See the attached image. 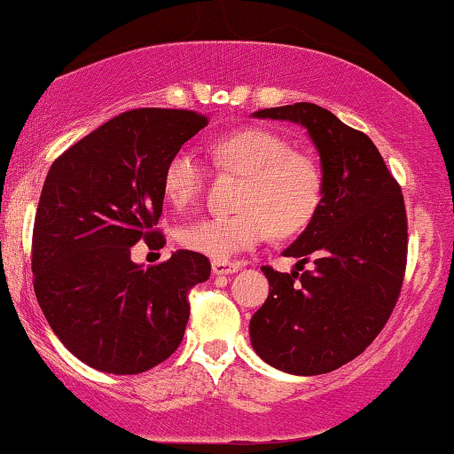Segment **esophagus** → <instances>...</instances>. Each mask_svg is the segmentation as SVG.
<instances>
[{"label": "esophagus", "instance_id": "34e87169", "mask_svg": "<svg viewBox=\"0 0 454 454\" xmlns=\"http://www.w3.org/2000/svg\"><path fill=\"white\" fill-rule=\"evenodd\" d=\"M211 270H214L215 277H223V274L239 272L240 266H239V263H231V262H214V263H211Z\"/></svg>", "mask_w": 454, "mask_h": 454}]
</instances>
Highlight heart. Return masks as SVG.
<instances>
[{"label": "heart", "instance_id": "1", "mask_svg": "<svg viewBox=\"0 0 454 454\" xmlns=\"http://www.w3.org/2000/svg\"><path fill=\"white\" fill-rule=\"evenodd\" d=\"M211 157L222 169L243 176L232 215H209L188 222L180 243L215 262H228L254 249L274 231L291 237L308 226L320 203V169L306 153L295 151L285 137L249 128L220 137ZM205 168L191 151H177L163 169V194L176 209L199 199Z\"/></svg>", "mask_w": 454, "mask_h": 454}]
</instances>
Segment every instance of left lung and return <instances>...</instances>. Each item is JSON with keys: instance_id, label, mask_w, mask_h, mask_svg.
<instances>
[{"instance_id": "obj_1", "label": "left lung", "mask_w": 454, "mask_h": 454, "mask_svg": "<svg viewBox=\"0 0 454 454\" xmlns=\"http://www.w3.org/2000/svg\"><path fill=\"white\" fill-rule=\"evenodd\" d=\"M257 119L300 123L317 146V214L283 255L314 257L306 272L263 266L268 300L249 323L251 346L274 369L323 375L363 354L386 326L406 270L403 191L363 131L312 102L263 108Z\"/></svg>"}]
</instances>
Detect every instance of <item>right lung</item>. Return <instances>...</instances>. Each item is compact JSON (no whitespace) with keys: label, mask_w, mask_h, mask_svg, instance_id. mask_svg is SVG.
<instances>
[{"label":"right lung","mask_w":454,"mask_h":454,"mask_svg":"<svg viewBox=\"0 0 454 454\" xmlns=\"http://www.w3.org/2000/svg\"><path fill=\"white\" fill-rule=\"evenodd\" d=\"M209 123L177 108H134L51 163L33 226V286L51 331L91 369L137 375L180 346L188 291L205 283V255L177 249L142 268L131 247H163V169Z\"/></svg>","instance_id":"add662e5"}]
</instances>
